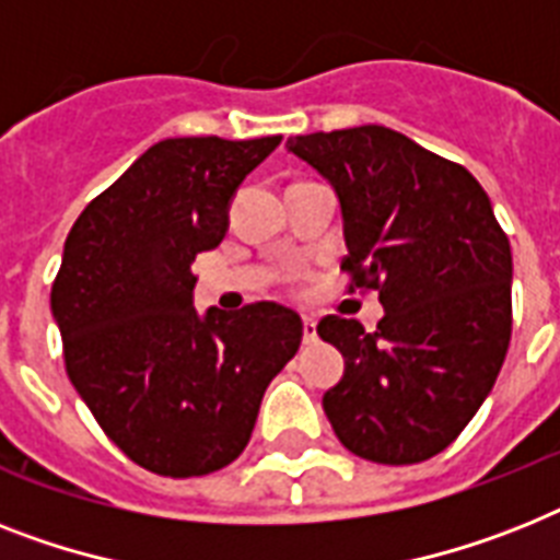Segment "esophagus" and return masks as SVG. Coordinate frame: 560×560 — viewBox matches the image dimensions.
Here are the masks:
<instances>
[{
  "instance_id": "esophagus-1",
  "label": "esophagus",
  "mask_w": 560,
  "mask_h": 560,
  "mask_svg": "<svg viewBox=\"0 0 560 560\" xmlns=\"http://www.w3.org/2000/svg\"><path fill=\"white\" fill-rule=\"evenodd\" d=\"M302 325H304V342H313V339H316V319L304 316Z\"/></svg>"
}]
</instances>
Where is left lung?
Here are the masks:
<instances>
[{"mask_svg": "<svg viewBox=\"0 0 560 560\" xmlns=\"http://www.w3.org/2000/svg\"><path fill=\"white\" fill-rule=\"evenodd\" d=\"M288 152L334 186L353 288L380 290L374 334L325 316L345 357L322 406L339 443L408 466L440 454L489 397L512 336V249L469 170L385 126L313 131ZM351 288V290H353Z\"/></svg>", "mask_w": 560, "mask_h": 560, "instance_id": "1", "label": "left lung"}]
</instances>
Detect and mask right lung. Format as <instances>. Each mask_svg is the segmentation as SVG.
<instances>
[{"mask_svg": "<svg viewBox=\"0 0 560 560\" xmlns=\"http://www.w3.org/2000/svg\"><path fill=\"white\" fill-rule=\"evenodd\" d=\"M281 138H170L77 218L51 288L66 371L100 429L163 477L244 452L267 385L302 345L299 313L192 304V261L230 226L241 180Z\"/></svg>", "mask_w": 560, "mask_h": 560, "instance_id": "add662e5", "label": "right lung"}]
</instances>
